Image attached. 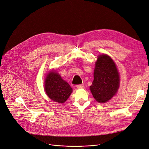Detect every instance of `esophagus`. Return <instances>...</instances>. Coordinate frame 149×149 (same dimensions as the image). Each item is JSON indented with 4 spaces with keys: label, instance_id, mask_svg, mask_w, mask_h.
<instances>
[{
    "label": "esophagus",
    "instance_id": "1",
    "mask_svg": "<svg viewBox=\"0 0 149 149\" xmlns=\"http://www.w3.org/2000/svg\"><path fill=\"white\" fill-rule=\"evenodd\" d=\"M77 88L78 89H80V88H84V84H80V85H78L76 86Z\"/></svg>",
    "mask_w": 149,
    "mask_h": 149
}]
</instances>
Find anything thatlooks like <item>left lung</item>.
I'll return each mask as SVG.
<instances>
[{
    "mask_svg": "<svg viewBox=\"0 0 149 149\" xmlns=\"http://www.w3.org/2000/svg\"><path fill=\"white\" fill-rule=\"evenodd\" d=\"M93 77L90 86L93 96L98 102H107L117 93L120 84L116 64L109 56L106 54L98 56Z\"/></svg>",
    "mask_w": 149,
    "mask_h": 149,
    "instance_id": "obj_1",
    "label": "left lung"
}]
</instances>
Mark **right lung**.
Returning a JSON list of instances; mask_svg holds the SVG:
<instances>
[{
  "label": "right lung",
  "mask_w": 149,
  "mask_h": 149,
  "mask_svg": "<svg viewBox=\"0 0 149 149\" xmlns=\"http://www.w3.org/2000/svg\"><path fill=\"white\" fill-rule=\"evenodd\" d=\"M45 91L47 96L53 101L63 104L69 98L72 88L54 72L47 74L45 81Z\"/></svg>",
  "instance_id": "1"
}]
</instances>
